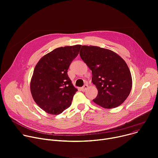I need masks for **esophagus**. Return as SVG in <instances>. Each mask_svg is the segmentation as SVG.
I'll list each match as a JSON object with an SVG mask.
<instances>
[{"label":"esophagus","mask_w":158,"mask_h":158,"mask_svg":"<svg viewBox=\"0 0 158 158\" xmlns=\"http://www.w3.org/2000/svg\"><path fill=\"white\" fill-rule=\"evenodd\" d=\"M88 88V84H85V85H84V86L81 88V89H82V91H85Z\"/></svg>","instance_id":"esophagus-1"}]
</instances>
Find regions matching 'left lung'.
<instances>
[{"label":"left lung","instance_id":"1","mask_svg":"<svg viewBox=\"0 0 158 158\" xmlns=\"http://www.w3.org/2000/svg\"><path fill=\"white\" fill-rule=\"evenodd\" d=\"M82 60L92 71V82L98 89L93 102L105 108H116L130 94L132 79L128 65L117 53L96 46H82Z\"/></svg>","mask_w":158,"mask_h":158}]
</instances>
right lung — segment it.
Listing matches in <instances>:
<instances>
[{
    "label": "right lung",
    "instance_id": "obj_1",
    "mask_svg": "<svg viewBox=\"0 0 158 158\" xmlns=\"http://www.w3.org/2000/svg\"><path fill=\"white\" fill-rule=\"evenodd\" d=\"M81 47L57 48L43 56L35 66L31 93L36 103L49 114H60L71 105L77 89L69 77L67 70Z\"/></svg>",
    "mask_w": 158,
    "mask_h": 158
}]
</instances>
